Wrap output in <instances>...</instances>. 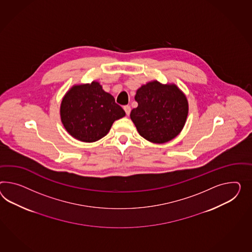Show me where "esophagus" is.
Here are the masks:
<instances>
[{"instance_id":"esophagus-1","label":"esophagus","mask_w":252,"mask_h":252,"mask_svg":"<svg viewBox=\"0 0 252 252\" xmlns=\"http://www.w3.org/2000/svg\"><path fill=\"white\" fill-rule=\"evenodd\" d=\"M123 109L125 110L126 114H127V115H129V113H130V110H131V109H130V107H129V106H124V108H123Z\"/></svg>"}]
</instances>
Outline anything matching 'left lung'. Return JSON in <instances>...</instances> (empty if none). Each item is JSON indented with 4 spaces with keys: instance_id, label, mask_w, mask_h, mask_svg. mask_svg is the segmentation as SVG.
I'll list each match as a JSON object with an SVG mask.
<instances>
[{
    "instance_id": "8db88e82",
    "label": "left lung",
    "mask_w": 252,
    "mask_h": 252,
    "mask_svg": "<svg viewBox=\"0 0 252 252\" xmlns=\"http://www.w3.org/2000/svg\"><path fill=\"white\" fill-rule=\"evenodd\" d=\"M134 98L138 107L129 116L145 140L164 143L182 131L189 107L187 96L176 85L152 80L137 90Z\"/></svg>"
}]
</instances>
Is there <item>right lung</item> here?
Returning <instances> with one entry per match:
<instances>
[{"label":"right lung","instance_id":"right-lung-1","mask_svg":"<svg viewBox=\"0 0 252 252\" xmlns=\"http://www.w3.org/2000/svg\"><path fill=\"white\" fill-rule=\"evenodd\" d=\"M124 116L123 108L97 81L72 86L60 104L61 123L80 142L100 140L108 134L113 123Z\"/></svg>","mask_w":252,"mask_h":252}]
</instances>
